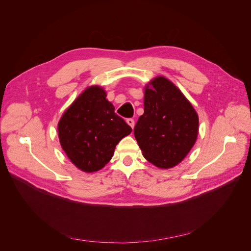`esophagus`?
<instances>
[{
    "label": "esophagus",
    "mask_w": 251,
    "mask_h": 251,
    "mask_svg": "<svg viewBox=\"0 0 251 251\" xmlns=\"http://www.w3.org/2000/svg\"><path fill=\"white\" fill-rule=\"evenodd\" d=\"M126 122H127V124H128L132 129L134 128V126H135V121H134V119L129 118V119H127V120H126Z\"/></svg>",
    "instance_id": "esophagus-1"
}]
</instances>
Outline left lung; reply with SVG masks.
<instances>
[{
    "instance_id": "8db88e82",
    "label": "left lung",
    "mask_w": 251,
    "mask_h": 251,
    "mask_svg": "<svg viewBox=\"0 0 251 251\" xmlns=\"http://www.w3.org/2000/svg\"><path fill=\"white\" fill-rule=\"evenodd\" d=\"M198 134V113L180 89L164 76L146 84L144 114L134 135L147 161L160 169L174 168L194 147Z\"/></svg>"
}]
</instances>
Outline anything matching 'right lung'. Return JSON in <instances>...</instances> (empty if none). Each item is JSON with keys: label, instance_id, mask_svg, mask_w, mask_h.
I'll return each instance as SVG.
<instances>
[{"label": "right lung", "instance_id": "right-lung-1", "mask_svg": "<svg viewBox=\"0 0 251 251\" xmlns=\"http://www.w3.org/2000/svg\"><path fill=\"white\" fill-rule=\"evenodd\" d=\"M106 96L104 88L98 85L87 87L57 124L62 150L71 163L85 173L101 170L112 159L118 143L132 132Z\"/></svg>", "mask_w": 251, "mask_h": 251}]
</instances>
